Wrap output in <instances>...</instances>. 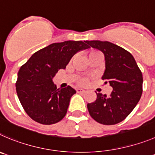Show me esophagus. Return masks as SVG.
Instances as JSON below:
<instances>
[{"label": "esophagus", "mask_w": 155, "mask_h": 155, "mask_svg": "<svg viewBox=\"0 0 155 155\" xmlns=\"http://www.w3.org/2000/svg\"><path fill=\"white\" fill-rule=\"evenodd\" d=\"M76 92L77 93H83V92H85V90L82 89H76Z\"/></svg>", "instance_id": "34e87169"}]
</instances>
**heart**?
<instances>
[{"label": "heart", "instance_id": "1", "mask_svg": "<svg viewBox=\"0 0 155 155\" xmlns=\"http://www.w3.org/2000/svg\"><path fill=\"white\" fill-rule=\"evenodd\" d=\"M97 53H100L97 51H92L89 53V56H92V55H95V54H97ZM79 83L82 86H85L88 83V79L87 78H81L79 80Z\"/></svg>", "mask_w": 155, "mask_h": 155}]
</instances>
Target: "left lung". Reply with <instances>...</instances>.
I'll list each match as a JSON object with an SVG mask.
<instances>
[{
    "mask_svg": "<svg viewBox=\"0 0 155 155\" xmlns=\"http://www.w3.org/2000/svg\"><path fill=\"white\" fill-rule=\"evenodd\" d=\"M89 47L105 55V69L102 80L113 88L112 93H97L95 102L87 104L89 115L102 125H115L132 112L142 94L141 71L132 55L122 47L108 41L86 40Z\"/></svg>",
    "mask_w": 155,
    "mask_h": 155,
    "instance_id": "8db88e82",
    "label": "left lung"
}]
</instances>
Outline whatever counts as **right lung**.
<instances>
[{
	"label": "right lung",
	"instance_id": "obj_1",
	"mask_svg": "<svg viewBox=\"0 0 155 155\" xmlns=\"http://www.w3.org/2000/svg\"><path fill=\"white\" fill-rule=\"evenodd\" d=\"M88 48L85 41L52 43L34 53L21 66L16 90L24 111L32 119L52 125L64 118L76 90L69 86L57 89L52 79L59 69L66 68L76 53Z\"/></svg>",
	"mask_w": 155,
	"mask_h": 155
}]
</instances>
